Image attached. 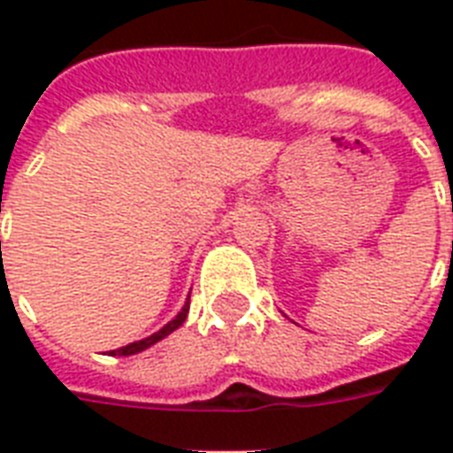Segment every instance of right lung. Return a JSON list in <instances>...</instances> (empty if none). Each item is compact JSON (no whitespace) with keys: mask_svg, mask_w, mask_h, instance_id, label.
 <instances>
[{"mask_svg":"<svg viewBox=\"0 0 453 453\" xmlns=\"http://www.w3.org/2000/svg\"><path fill=\"white\" fill-rule=\"evenodd\" d=\"M188 298H190V296H188ZM188 312H190V303L185 301V305H183V308H180V312H178V315L173 317V319H171L169 324H164L162 329L155 331L152 336L143 338V341H134V343L124 345V348H117V350H110V355H124V357H127V355H136V352L148 350V348H150V345H155L157 341H162V338H166V336H169V334H173V331H176L178 326H180V324L185 322V317H188Z\"/></svg>","mask_w":453,"mask_h":453,"instance_id":"1","label":"right lung"}]
</instances>
